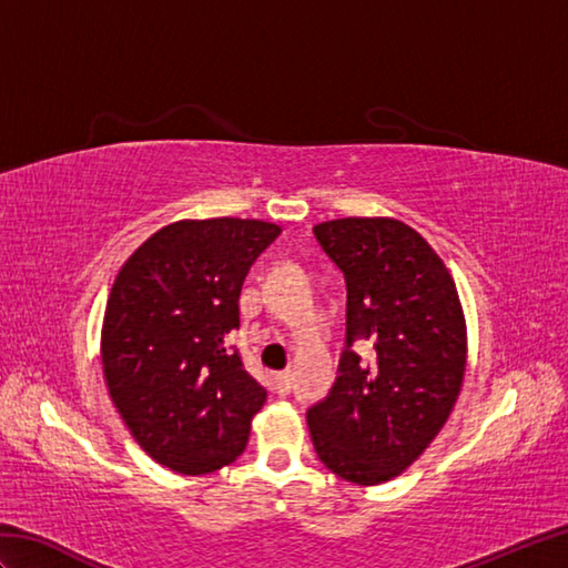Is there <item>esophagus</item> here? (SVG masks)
Here are the masks:
<instances>
[{
  "instance_id": "esophagus-1",
  "label": "esophagus",
  "mask_w": 568,
  "mask_h": 568,
  "mask_svg": "<svg viewBox=\"0 0 568 568\" xmlns=\"http://www.w3.org/2000/svg\"><path fill=\"white\" fill-rule=\"evenodd\" d=\"M273 388H275L277 395L291 393V376H287L285 371L283 373H275V376H273Z\"/></svg>"
}]
</instances>
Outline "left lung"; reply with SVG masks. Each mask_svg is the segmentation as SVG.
<instances>
[{"label":"left lung","mask_w":568,"mask_h":568,"mask_svg":"<svg viewBox=\"0 0 568 568\" xmlns=\"http://www.w3.org/2000/svg\"><path fill=\"white\" fill-rule=\"evenodd\" d=\"M344 273L346 339L327 397L307 409L320 462L358 486L395 478L437 437L462 390L466 324L449 271L415 229L348 216L315 226ZM368 341L373 362L353 346Z\"/></svg>","instance_id":"8db88e82"}]
</instances>
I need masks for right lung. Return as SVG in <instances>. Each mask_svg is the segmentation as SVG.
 Wrapping results in <instances>:
<instances>
[{
	"label": "right lung",
	"mask_w": 568,
	"mask_h": 568,
	"mask_svg": "<svg viewBox=\"0 0 568 568\" xmlns=\"http://www.w3.org/2000/svg\"><path fill=\"white\" fill-rule=\"evenodd\" d=\"M277 234L234 216L175 222L116 275L102 324L106 388L141 449L178 474H212L246 449L265 388L229 334L246 273Z\"/></svg>",
	"instance_id": "obj_1"
}]
</instances>
